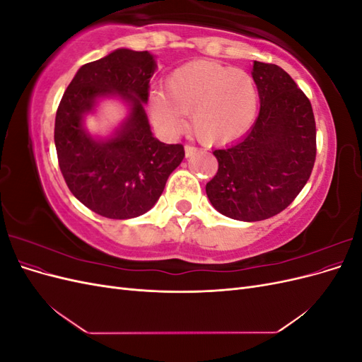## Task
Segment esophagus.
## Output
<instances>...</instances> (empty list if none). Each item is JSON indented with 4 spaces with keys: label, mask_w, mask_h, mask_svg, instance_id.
Listing matches in <instances>:
<instances>
[{
    "label": "esophagus",
    "mask_w": 362,
    "mask_h": 362,
    "mask_svg": "<svg viewBox=\"0 0 362 362\" xmlns=\"http://www.w3.org/2000/svg\"><path fill=\"white\" fill-rule=\"evenodd\" d=\"M184 149H185V157H192L196 154V152H198V148L193 145H185Z\"/></svg>",
    "instance_id": "esophagus-1"
}]
</instances>
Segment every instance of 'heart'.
Wrapping results in <instances>:
<instances>
[{
	"mask_svg": "<svg viewBox=\"0 0 362 362\" xmlns=\"http://www.w3.org/2000/svg\"><path fill=\"white\" fill-rule=\"evenodd\" d=\"M254 76L214 62H190L168 76V92L154 89L151 115L168 134L184 127L192 113L194 134L205 144H226L242 137L254 125L258 112Z\"/></svg>",
	"mask_w": 362,
	"mask_h": 362,
	"instance_id": "obj_1",
	"label": "heart"
}]
</instances>
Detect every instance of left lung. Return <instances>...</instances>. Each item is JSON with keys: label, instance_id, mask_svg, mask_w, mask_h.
<instances>
[{"label": "left lung", "instance_id": "1", "mask_svg": "<svg viewBox=\"0 0 362 362\" xmlns=\"http://www.w3.org/2000/svg\"><path fill=\"white\" fill-rule=\"evenodd\" d=\"M259 115L237 144L216 149L214 178L206 196L218 213L258 222L276 216L310 180L315 161V119L306 95L272 63H254Z\"/></svg>", "mask_w": 362, "mask_h": 362}]
</instances>
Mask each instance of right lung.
<instances>
[{"mask_svg":"<svg viewBox=\"0 0 362 362\" xmlns=\"http://www.w3.org/2000/svg\"><path fill=\"white\" fill-rule=\"evenodd\" d=\"M154 71L148 51L116 49L83 64L59 104L54 141L62 175L75 198L100 216L145 214L184 158L181 144L166 145L151 133L144 103ZM112 93L132 104V115L113 139L96 142L83 133L81 116L96 97Z\"/></svg>","mask_w":362,"mask_h":362,"instance_id":"add662e5","label":"right lung"}]
</instances>
